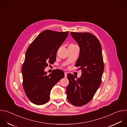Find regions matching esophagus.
I'll return each mask as SVG.
<instances>
[{
  "instance_id": "1",
  "label": "esophagus",
  "mask_w": 127,
  "mask_h": 127,
  "mask_svg": "<svg viewBox=\"0 0 127 127\" xmlns=\"http://www.w3.org/2000/svg\"><path fill=\"white\" fill-rule=\"evenodd\" d=\"M67 77V72H65V73H64V77L66 78Z\"/></svg>"
}]
</instances>
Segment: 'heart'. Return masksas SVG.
I'll list each match as a JSON object with an SVG mask.
<instances>
[{
	"label": "heart",
	"mask_w": 127,
	"mask_h": 127,
	"mask_svg": "<svg viewBox=\"0 0 127 127\" xmlns=\"http://www.w3.org/2000/svg\"><path fill=\"white\" fill-rule=\"evenodd\" d=\"M76 46V45H75L74 44H70L69 46Z\"/></svg>",
	"instance_id": "heart-1"
}]
</instances>
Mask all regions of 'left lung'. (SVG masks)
<instances>
[{
    "label": "left lung",
    "mask_w": 127,
    "mask_h": 127,
    "mask_svg": "<svg viewBox=\"0 0 127 127\" xmlns=\"http://www.w3.org/2000/svg\"><path fill=\"white\" fill-rule=\"evenodd\" d=\"M71 35L80 48L79 57L76 67L82 74L75 79L68 74L69 83L66 88L68 101L75 106H82L92 99L101 83L104 70L100 43L95 35L89 32H71Z\"/></svg>",
    "instance_id": "left-lung-1"
}]
</instances>
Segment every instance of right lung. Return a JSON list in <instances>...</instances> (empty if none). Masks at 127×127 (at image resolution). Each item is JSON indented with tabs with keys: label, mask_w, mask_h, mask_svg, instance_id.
<instances>
[{
	"label": "right lung",
	"mask_w": 127,
	"mask_h": 127,
	"mask_svg": "<svg viewBox=\"0 0 127 127\" xmlns=\"http://www.w3.org/2000/svg\"><path fill=\"white\" fill-rule=\"evenodd\" d=\"M68 34V32L44 31L27 50L22 69L23 87L28 98L34 104L47 102L52 87L64 77L61 70L56 69L49 75L44 70L48 63L55 62L57 52Z\"/></svg>",
	"instance_id": "right-lung-1"
}]
</instances>
